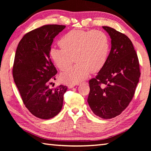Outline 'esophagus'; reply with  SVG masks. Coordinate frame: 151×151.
Here are the masks:
<instances>
[{"instance_id":"34e87169","label":"esophagus","mask_w":151,"mask_h":151,"mask_svg":"<svg viewBox=\"0 0 151 151\" xmlns=\"http://www.w3.org/2000/svg\"><path fill=\"white\" fill-rule=\"evenodd\" d=\"M75 86V84H69L67 85V86H68L69 88H73Z\"/></svg>"}]
</instances>
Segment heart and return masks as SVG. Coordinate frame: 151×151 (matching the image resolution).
Here are the masks:
<instances>
[{
	"label": "heart",
	"instance_id": "1",
	"mask_svg": "<svg viewBox=\"0 0 151 151\" xmlns=\"http://www.w3.org/2000/svg\"><path fill=\"white\" fill-rule=\"evenodd\" d=\"M62 49L52 48L50 56L61 70L68 68L74 57L75 66L62 75L64 82L78 83L88 77L89 72L101 70L106 62L110 45L108 36L101 30H72L59 41Z\"/></svg>",
	"mask_w": 151,
	"mask_h": 151
}]
</instances>
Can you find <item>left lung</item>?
Instances as JSON below:
<instances>
[{
  "label": "left lung",
  "instance_id": "left-lung-1",
  "mask_svg": "<svg viewBox=\"0 0 151 151\" xmlns=\"http://www.w3.org/2000/svg\"><path fill=\"white\" fill-rule=\"evenodd\" d=\"M111 38V50L104 65L89 81L88 102L93 112L105 119L117 116L129 106L140 77L138 58L126 35L102 27Z\"/></svg>",
  "mask_w": 151,
  "mask_h": 151
}]
</instances>
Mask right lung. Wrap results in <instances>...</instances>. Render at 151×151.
Here are the masks:
<instances>
[{"mask_svg": "<svg viewBox=\"0 0 151 151\" xmlns=\"http://www.w3.org/2000/svg\"><path fill=\"white\" fill-rule=\"evenodd\" d=\"M65 26L47 24L27 33L16 50L13 76L23 103L32 114L42 119L55 117L62 110L67 87L51 89L57 70L50 58L54 38Z\"/></svg>", "mask_w": 151, "mask_h": 151, "instance_id": "obj_1", "label": "right lung"}]
</instances>
